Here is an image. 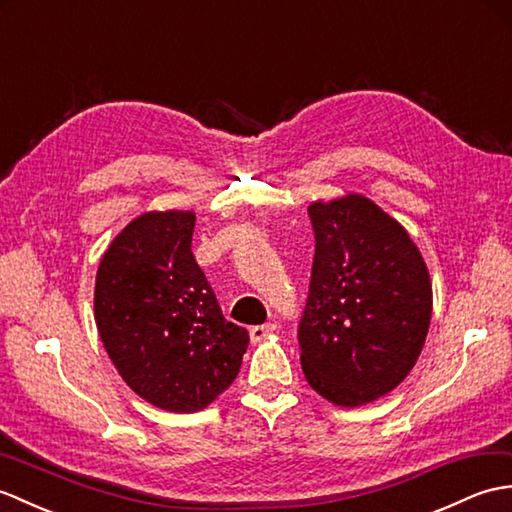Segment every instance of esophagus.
<instances>
[{
  "label": "esophagus",
  "instance_id": "obj_1",
  "mask_svg": "<svg viewBox=\"0 0 512 512\" xmlns=\"http://www.w3.org/2000/svg\"><path fill=\"white\" fill-rule=\"evenodd\" d=\"M276 324H260V326H252L249 328V337H252V342L256 344V342H263V339H267L269 335H274L276 333Z\"/></svg>",
  "mask_w": 512,
  "mask_h": 512
}]
</instances>
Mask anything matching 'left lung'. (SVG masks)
Wrapping results in <instances>:
<instances>
[{
    "instance_id": "obj_1",
    "label": "left lung",
    "mask_w": 512,
    "mask_h": 512,
    "mask_svg": "<svg viewBox=\"0 0 512 512\" xmlns=\"http://www.w3.org/2000/svg\"><path fill=\"white\" fill-rule=\"evenodd\" d=\"M315 256L300 322L311 388L339 407L377 401L416 366L431 322V280L405 227L350 192L313 201Z\"/></svg>"
}]
</instances>
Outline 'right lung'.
I'll return each instance as SVG.
<instances>
[{
    "label": "right lung",
    "instance_id": "add662e5",
    "mask_svg": "<svg viewBox=\"0 0 512 512\" xmlns=\"http://www.w3.org/2000/svg\"><path fill=\"white\" fill-rule=\"evenodd\" d=\"M195 212L135 217L102 254L94 317L129 388L160 410L192 414L230 388L249 335L227 322L192 256Z\"/></svg>",
    "mask_w": 512,
    "mask_h": 512
}]
</instances>
